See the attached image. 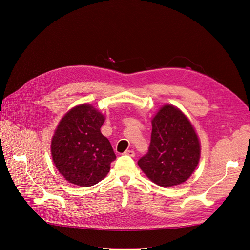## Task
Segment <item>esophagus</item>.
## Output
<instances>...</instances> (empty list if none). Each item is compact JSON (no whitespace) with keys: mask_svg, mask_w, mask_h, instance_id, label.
<instances>
[{"mask_svg":"<svg viewBox=\"0 0 250 250\" xmlns=\"http://www.w3.org/2000/svg\"><path fill=\"white\" fill-rule=\"evenodd\" d=\"M124 154L127 155V156H130V157H134V156H135V152H134L133 150H126L124 152Z\"/></svg>","mask_w":250,"mask_h":250,"instance_id":"1","label":"esophagus"}]
</instances>
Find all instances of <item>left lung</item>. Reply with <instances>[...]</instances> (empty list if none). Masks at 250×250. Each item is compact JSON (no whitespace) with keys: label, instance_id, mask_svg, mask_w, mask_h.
I'll return each instance as SVG.
<instances>
[{"label":"left lung","instance_id":"obj_1","mask_svg":"<svg viewBox=\"0 0 250 250\" xmlns=\"http://www.w3.org/2000/svg\"><path fill=\"white\" fill-rule=\"evenodd\" d=\"M200 145L193 126L177 108L165 105L152 120L148 152L138 160L147 177L162 187L185 182L198 164Z\"/></svg>","mask_w":250,"mask_h":250}]
</instances>
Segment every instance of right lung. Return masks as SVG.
<instances>
[{
	"label": "right lung",
	"mask_w": 250,
	"mask_h": 250,
	"mask_svg": "<svg viewBox=\"0 0 250 250\" xmlns=\"http://www.w3.org/2000/svg\"><path fill=\"white\" fill-rule=\"evenodd\" d=\"M104 120L100 112L83 104L70 110L59 123L51 152L57 169L70 183L82 187L97 184L116 159L100 131Z\"/></svg>",
	"instance_id": "add662e5"
}]
</instances>
